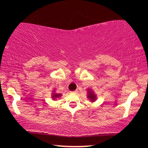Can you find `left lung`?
<instances>
[{"label":"left lung","instance_id":"8db88e82","mask_svg":"<svg viewBox=\"0 0 148 148\" xmlns=\"http://www.w3.org/2000/svg\"><path fill=\"white\" fill-rule=\"evenodd\" d=\"M56 89H54V90H53V92H52V98L53 99V100H56V98H59V97H60L62 96L61 94H57V93H56Z\"/></svg>","mask_w":148,"mask_h":148}]
</instances>
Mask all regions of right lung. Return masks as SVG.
Here are the masks:
<instances>
[{"mask_svg":"<svg viewBox=\"0 0 148 148\" xmlns=\"http://www.w3.org/2000/svg\"><path fill=\"white\" fill-rule=\"evenodd\" d=\"M87 91H88V95H87L88 98L90 99V102H95L97 99V96H96V94L94 93V91L92 90V89L90 88H89L88 90H87Z\"/></svg>","mask_w":148,"mask_h":148,"instance_id":"add662e5","label":"right lung"}]
</instances>
